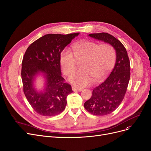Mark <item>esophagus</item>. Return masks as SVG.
Listing matches in <instances>:
<instances>
[{
	"instance_id": "esophagus-1",
	"label": "esophagus",
	"mask_w": 151,
	"mask_h": 151,
	"mask_svg": "<svg viewBox=\"0 0 151 151\" xmlns=\"http://www.w3.org/2000/svg\"><path fill=\"white\" fill-rule=\"evenodd\" d=\"M72 90L73 91H81L83 90V88H78L76 86H72Z\"/></svg>"
}]
</instances>
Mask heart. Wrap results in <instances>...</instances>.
Instances as JSON below:
<instances>
[{
    "mask_svg": "<svg viewBox=\"0 0 151 151\" xmlns=\"http://www.w3.org/2000/svg\"><path fill=\"white\" fill-rule=\"evenodd\" d=\"M73 52L64 48L60 56V65L65 75L71 74L76 68V59L83 60L78 70L70 77L69 80L77 86H85L94 81L102 79L113 68L116 53L113 47L108 43L99 45L97 42L85 40L74 43Z\"/></svg>",
    "mask_w": 151,
    "mask_h": 151,
    "instance_id": "1",
    "label": "heart"
}]
</instances>
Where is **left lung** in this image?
<instances>
[{"mask_svg":"<svg viewBox=\"0 0 151 151\" xmlns=\"http://www.w3.org/2000/svg\"><path fill=\"white\" fill-rule=\"evenodd\" d=\"M89 36L109 43L116 52V60L113 70L108 78L94 88L92 96L84 104L89 113L96 116H105L118 108L123 100L130 79V62L122 43L108 33H91Z\"/></svg>","mask_w":151,"mask_h":151,"instance_id":"8db88e82","label":"left lung"}]
</instances>
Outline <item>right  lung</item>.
<instances>
[{"label":"right lung","instance_id":"obj_1","mask_svg":"<svg viewBox=\"0 0 151 151\" xmlns=\"http://www.w3.org/2000/svg\"><path fill=\"white\" fill-rule=\"evenodd\" d=\"M80 33L67 35L47 34L28 47L22 63L24 92L32 108L39 114L53 116L63 112L66 97L73 92L70 85L61 76L60 56L61 51ZM45 78L44 89L37 91V76Z\"/></svg>","mask_w":151,"mask_h":151}]
</instances>
